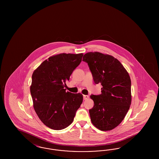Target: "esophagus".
<instances>
[{"label": "esophagus", "instance_id": "obj_1", "mask_svg": "<svg viewBox=\"0 0 159 159\" xmlns=\"http://www.w3.org/2000/svg\"><path fill=\"white\" fill-rule=\"evenodd\" d=\"M88 98H89L88 95H83V99L84 100H87Z\"/></svg>", "mask_w": 159, "mask_h": 159}]
</instances>
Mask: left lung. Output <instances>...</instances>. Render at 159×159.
<instances>
[{"mask_svg":"<svg viewBox=\"0 0 159 159\" xmlns=\"http://www.w3.org/2000/svg\"><path fill=\"white\" fill-rule=\"evenodd\" d=\"M95 84L102 86L101 94L91 95L93 107L89 110L92 124L102 131L117 127L131 104V80L120 62L113 56L98 52L84 55Z\"/></svg>","mask_w":159,"mask_h":159,"instance_id":"8db88e82","label":"left lung"}]
</instances>
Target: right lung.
<instances>
[{"label":"right lung","mask_w":159,"mask_h":159,"mask_svg":"<svg viewBox=\"0 0 159 159\" xmlns=\"http://www.w3.org/2000/svg\"><path fill=\"white\" fill-rule=\"evenodd\" d=\"M83 55H53L44 61L32 75L30 92L33 107L40 120L49 128L61 130L68 127L83 102L82 94L64 89Z\"/></svg>","instance_id":"right-lung-1"}]
</instances>
